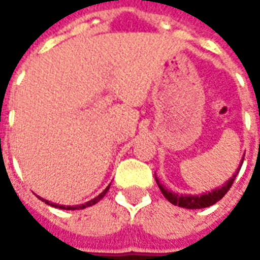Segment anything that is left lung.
Listing matches in <instances>:
<instances>
[{"label":"left lung","mask_w":260,"mask_h":260,"mask_svg":"<svg viewBox=\"0 0 260 260\" xmlns=\"http://www.w3.org/2000/svg\"><path fill=\"white\" fill-rule=\"evenodd\" d=\"M245 156V154H244ZM244 163V158L241 160L240 166H238V169L234 173V175L230 178L225 184L220 186V188H216V189H213L210 192H205V193H201V195H181V193H175L173 191H169L163 184H160V181L157 180V177H156V173H154V177H156V182H157L158 188H160V191L164 195V198L170 202V203H173L175 206H180V207H185V209H203V207H209L214 205L216 202H218L221 198H223L229 189L233 185V182H234L235 177L238 175V171L241 170V166Z\"/></svg>","instance_id":"1"}]
</instances>
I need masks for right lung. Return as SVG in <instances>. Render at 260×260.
Instances as JSON below:
<instances>
[{
  "label": "right lung",
  "mask_w": 260,
  "mask_h": 260,
  "mask_svg": "<svg viewBox=\"0 0 260 260\" xmlns=\"http://www.w3.org/2000/svg\"><path fill=\"white\" fill-rule=\"evenodd\" d=\"M110 189V185L104 189V191L100 193L99 196H96L94 199H91V201L89 202H86L85 205H79V206H64V205H58V203H51V202H48L46 201V199H43V198H40L44 203H47V205H50V206H53V207H57V209H64V210H76V209H86V207H89V206H93V205H96L97 202L100 201V199H103L104 198V195L107 193V191Z\"/></svg>",
  "instance_id": "obj_1"
}]
</instances>
